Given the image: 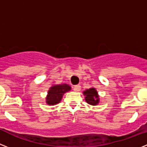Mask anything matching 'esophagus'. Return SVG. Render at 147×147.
Segmentation results:
<instances>
[{"label": "esophagus", "mask_w": 147, "mask_h": 147, "mask_svg": "<svg viewBox=\"0 0 147 147\" xmlns=\"http://www.w3.org/2000/svg\"><path fill=\"white\" fill-rule=\"evenodd\" d=\"M80 90H81V86L80 85H76V86L74 87V90L75 92L80 91Z\"/></svg>", "instance_id": "esophagus-1"}]
</instances>
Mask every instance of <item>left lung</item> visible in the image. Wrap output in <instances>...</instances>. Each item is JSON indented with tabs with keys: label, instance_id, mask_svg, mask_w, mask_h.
Instances as JSON below:
<instances>
[{
	"label": "left lung",
	"instance_id": "1",
	"mask_svg": "<svg viewBox=\"0 0 147 147\" xmlns=\"http://www.w3.org/2000/svg\"><path fill=\"white\" fill-rule=\"evenodd\" d=\"M85 96V99L86 102H88L90 105H96L99 102V96L98 95V92L96 91V88H91L87 89L83 92Z\"/></svg>",
	"mask_w": 147,
	"mask_h": 147
}]
</instances>
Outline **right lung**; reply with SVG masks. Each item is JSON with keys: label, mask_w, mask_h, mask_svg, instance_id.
<instances>
[{"label": "right lung", "mask_w": 147, "mask_h": 147, "mask_svg": "<svg viewBox=\"0 0 147 147\" xmlns=\"http://www.w3.org/2000/svg\"><path fill=\"white\" fill-rule=\"evenodd\" d=\"M71 89V86L67 84L53 85L49 88V90L48 91L46 103L49 105H54L59 103L64 93L70 91Z\"/></svg>", "instance_id": "1"}]
</instances>
